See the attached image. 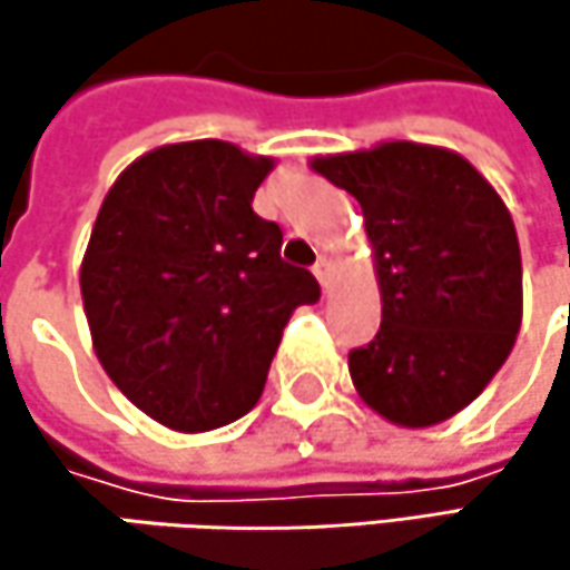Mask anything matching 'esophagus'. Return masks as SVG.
<instances>
[{"mask_svg":"<svg viewBox=\"0 0 570 570\" xmlns=\"http://www.w3.org/2000/svg\"><path fill=\"white\" fill-rule=\"evenodd\" d=\"M313 274H316V281L323 284V289H330V281H333V261H330L326 254H320V261L313 264Z\"/></svg>","mask_w":570,"mask_h":570,"instance_id":"34e87169","label":"esophagus"}]
</instances>
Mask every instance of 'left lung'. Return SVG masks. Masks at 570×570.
<instances>
[{
  "mask_svg": "<svg viewBox=\"0 0 570 570\" xmlns=\"http://www.w3.org/2000/svg\"><path fill=\"white\" fill-rule=\"evenodd\" d=\"M350 190L376 250L383 323L350 350V376L396 425H435L479 396L521 326V250L512 214L465 158L386 141L316 158Z\"/></svg>",
  "mask_w": 570,
  "mask_h": 570,
  "instance_id": "8db88e82",
  "label": "left lung"
}]
</instances>
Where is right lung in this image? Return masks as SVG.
Instances as JSON below:
<instances>
[{
	"instance_id": "1",
	"label": "right lung",
	"mask_w": 570,
	"mask_h": 570,
	"mask_svg": "<svg viewBox=\"0 0 570 570\" xmlns=\"http://www.w3.org/2000/svg\"><path fill=\"white\" fill-rule=\"evenodd\" d=\"M271 158L227 141L165 145L108 190L85 261L81 299L115 386L177 432L250 412L309 271L281 257L284 230L254 214Z\"/></svg>"
}]
</instances>
